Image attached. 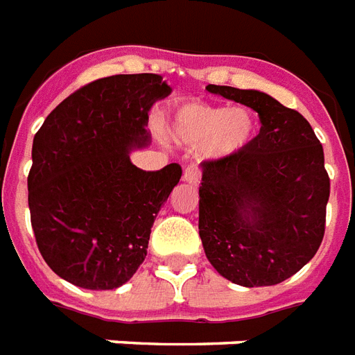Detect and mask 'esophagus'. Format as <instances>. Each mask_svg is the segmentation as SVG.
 Masks as SVG:
<instances>
[{
	"label": "esophagus",
	"instance_id": "esophagus-1",
	"mask_svg": "<svg viewBox=\"0 0 355 355\" xmlns=\"http://www.w3.org/2000/svg\"><path fill=\"white\" fill-rule=\"evenodd\" d=\"M184 182L188 184H193V186H197L199 184V180H201V171H199V167L197 166H188L186 169H184Z\"/></svg>",
	"mask_w": 355,
	"mask_h": 355
}]
</instances>
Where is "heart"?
Instances as JSON below:
<instances>
[{"instance_id":"heart-1","label":"heart","mask_w":355,"mask_h":355,"mask_svg":"<svg viewBox=\"0 0 355 355\" xmlns=\"http://www.w3.org/2000/svg\"><path fill=\"white\" fill-rule=\"evenodd\" d=\"M169 132L177 141L191 147L201 145L207 158H225L250 145L257 134V119L245 107L227 110L193 102L177 110Z\"/></svg>"}]
</instances>
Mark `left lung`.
<instances>
[{
  "mask_svg": "<svg viewBox=\"0 0 355 355\" xmlns=\"http://www.w3.org/2000/svg\"><path fill=\"white\" fill-rule=\"evenodd\" d=\"M208 91L255 110L261 132L240 153L202 162L199 236L225 279L277 285L318 251L326 231L329 177L307 119L259 91Z\"/></svg>",
  "mask_w": 355,
  "mask_h": 355,
  "instance_id": "1",
  "label": "left lung"
}]
</instances>
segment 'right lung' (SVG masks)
<instances>
[{
	"label": "right lung",
	"instance_id": "obj_1",
	"mask_svg": "<svg viewBox=\"0 0 355 355\" xmlns=\"http://www.w3.org/2000/svg\"><path fill=\"white\" fill-rule=\"evenodd\" d=\"M169 93L158 74L100 78L67 96L35 134L31 227L46 264L72 285L112 291L145 261L154 218L182 167L143 171L128 148L147 145L148 110Z\"/></svg>",
	"mask_w": 355,
	"mask_h": 355
}]
</instances>
